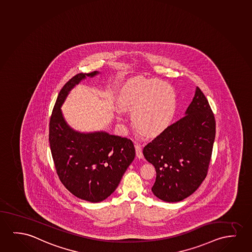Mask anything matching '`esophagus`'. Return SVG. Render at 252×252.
Returning <instances> with one entry per match:
<instances>
[{
	"instance_id": "34e87169",
	"label": "esophagus",
	"mask_w": 252,
	"mask_h": 252,
	"mask_svg": "<svg viewBox=\"0 0 252 252\" xmlns=\"http://www.w3.org/2000/svg\"><path fill=\"white\" fill-rule=\"evenodd\" d=\"M135 149H136V156L139 158H143V153H142V148H141V146H140V144L139 143H135Z\"/></svg>"
}]
</instances>
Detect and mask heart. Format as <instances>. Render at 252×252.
<instances>
[{
  "mask_svg": "<svg viewBox=\"0 0 252 252\" xmlns=\"http://www.w3.org/2000/svg\"><path fill=\"white\" fill-rule=\"evenodd\" d=\"M120 102L123 108L131 112L133 123L146 135L161 133L175 114L174 92L161 80H132L123 89ZM118 119L123 121V115L119 113Z\"/></svg>",
  "mask_w": 252,
  "mask_h": 252,
  "instance_id": "obj_1",
  "label": "heart"
}]
</instances>
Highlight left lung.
<instances>
[{
    "label": "left lung",
    "mask_w": 252,
    "mask_h": 252,
    "mask_svg": "<svg viewBox=\"0 0 252 252\" xmlns=\"http://www.w3.org/2000/svg\"><path fill=\"white\" fill-rule=\"evenodd\" d=\"M216 121L208 100L197 88L186 115L170 125L143 149L156 169L152 190L165 202H179L193 193L208 173Z\"/></svg>",
    "instance_id": "left-lung-1"
}]
</instances>
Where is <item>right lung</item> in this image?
Here are the masks:
<instances>
[{
	"label": "right lung",
	"mask_w": 252,
	"mask_h": 252,
	"mask_svg": "<svg viewBox=\"0 0 252 252\" xmlns=\"http://www.w3.org/2000/svg\"><path fill=\"white\" fill-rule=\"evenodd\" d=\"M97 73H78L63 86L49 122V144L59 179L74 196L93 203L113 193L135 157L131 139L103 131L80 133L64 121L61 106L70 90Z\"/></svg>",
	"instance_id": "1"
}]
</instances>
